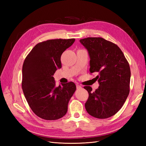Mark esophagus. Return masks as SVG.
<instances>
[{
    "label": "esophagus",
    "mask_w": 146,
    "mask_h": 146,
    "mask_svg": "<svg viewBox=\"0 0 146 146\" xmlns=\"http://www.w3.org/2000/svg\"><path fill=\"white\" fill-rule=\"evenodd\" d=\"M76 87H77V89H81L82 88V86H80V85H78V84H77L76 85Z\"/></svg>",
    "instance_id": "1"
}]
</instances>
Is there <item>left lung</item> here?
Wrapping results in <instances>:
<instances>
[{"instance_id": "1", "label": "left lung", "mask_w": 146, "mask_h": 146, "mask_svg": "<svg viewBox=\"0 0 146 146\" xmlns=\"http://www.w3.org/2000/svg\"><path fill=\"white\" fill-rule=\"evenodd\" d=\"M80 42L90 56V72L99 73L98 89L91 92V86H84L89 93L86 111L99 119L111 117L122 108L129 94V64L120 48L102 38H84Z\"/></svg>"}]
</instances>
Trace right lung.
Instances as JSON below:
<instances>
[{
	"label": "right lung",
	"mask_w": 146,
	"mask_h": 146,
	"mask_svg": "<svg viewBox=\"0 0 146 146\" xmlns=\"http://www.w3.org/2000/svg\"><path fill=\"white\" fill-rule=\"evenodd\" d=\"M75 40L57 39L38 43L24 60L22 88L30 108L42 119L56 120L67 113L76 86L70 82L56 86L53 76L61 68V55Z\"/></svg>",
	"instance_id": "1"
}]
</instances>
